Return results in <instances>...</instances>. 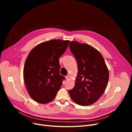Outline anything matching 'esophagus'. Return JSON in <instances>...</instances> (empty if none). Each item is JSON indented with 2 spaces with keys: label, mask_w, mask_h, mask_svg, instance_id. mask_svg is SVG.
<instances>
[{
  "label": "esophagus",
  "mask_w": 132,
  "mask_h": 132,
  "mask_svg": "<svg viewBox=\"0 0 132 132\" xmlns=\"http://www.w3.org/2000/svg\"><path fill=\"white\" fill-rule=\"evenodd\" d=\"M65 78L66 79H68L69 78H70V75H67V76H66Z\"/></svg>",
  "instance_id": "obj_1"
}]
</instances>
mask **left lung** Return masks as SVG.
Wrapping results in <instances>:
<instances>
[{
    "label": "left lung",
    "mask_w": 132,
    "mask_h": 132,
    "mask_svg": "<svg viewBox=\"0 0 132 132\" xmlns=\"http://www.w3.org/2000/svg\"><path fill=\"white\" fill-rule=\"evenodd\" d=\"M69 46L77 60L78 69L75 86L69 90V94L77 104H93L108 85L109 73L104 59L98 50L87 44L72 41Z\"/></svg>",
    "instance_id": "8db88e82"
}]
</instances>
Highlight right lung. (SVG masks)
Returning <instances> with one entry per match:
<instances>
[{
	"label": "right lung",
	"mask_w": 132,
	"mask_h": 132,
	"mask_svg": "<svg viewBox=\"0 0 132 132\" xmlns=\"http://www.w3.org/2000/svg\"><path fill=\"white\" fill-rule=\"evenodd\" d=\"M70 40L52 39L42 43L30 52L23 68V78L29 95L36 102H51L65 79L59 73V58Z\"/></svg>",
	"instance_id": "add662e5"
}]
</instances>
